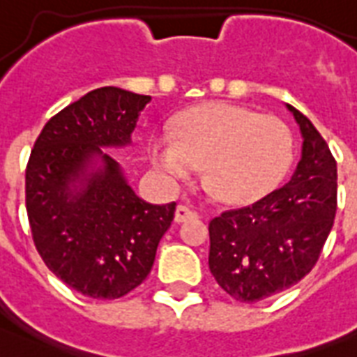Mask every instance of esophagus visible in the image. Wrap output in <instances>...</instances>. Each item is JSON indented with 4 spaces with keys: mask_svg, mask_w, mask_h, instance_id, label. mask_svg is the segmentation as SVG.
I'll return each mask as SVG.
<instances>
[{
    "mask_svg": "<svg viewBox=\"0 0 357 357\" xmlns=\"http://www.w3.org/2000/svg\"><path fill=\"white\" fill-rule=\"evenodd\" d=\"M195 217V211L189 209L187 206H178L176 207V213H174V220L176 222H185V220H189V218Z\"/></svg>",
    "mask_w": 357,
    "mask_h": 357,
    "instance_id": "obj_1",
    "label": "esophagus"
}]
</instances>
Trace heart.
Segmentation results:
<instances>
[{"label": "heart", "instance_id": "heart-1", "mask_svg": "<svg viewBox=\"0 0 357 357\" xmlns=\"http://www.w3.org/2000/svg\"><path fill=\"white\" fill-rule=\"evenodd\" d=\"M293 153V135L282 120L231 103L190 109L176 129L162 128L150 139V159L165 178L190 179L206 165L209 192L235 206L276 189Z\"/></svg>", "mask_w": 357, "mask_h": 357}]
</instances>
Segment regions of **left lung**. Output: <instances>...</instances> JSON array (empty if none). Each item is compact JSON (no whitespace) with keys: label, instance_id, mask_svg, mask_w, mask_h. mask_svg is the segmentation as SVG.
I'll use <instances>...</instances> for the list:
<instances>
[{"label":"left lung","instance_id":"8db88e82","mask_svg":"<svg viewBox=\"0 0 357 357\" xmlns=\"http://www.w3.org/2000/svg\"><path fill=\"white\" fill-rule=\"evenodd\" d=\"M302 135L296 170L254 206L209 222V271L241 302L298 283L315 266L337 209V162L307 116L285 105Z\"/></svg>","mask_w":357,"mask_h":357}]
</instances>
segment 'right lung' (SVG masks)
<instances>
[{
  "label": "right lung",
  "instance_id": "obj_1",
  "mask_svg": "<svg viewBox=\"0 0 357 357\" xmlns=\"http://www.w3.org/2000/svg\"><path fill=\"white\" fill-rule=\"evenodd\" d=\"M150 96L102 86L44 126L25 170V207L46 266L77 293L120 298L150 274L176 202L135 195L103 148L131 146Z\"/></svg>",
  "mask_w": 357,
  "mask_h": 357
}]
</instances>
